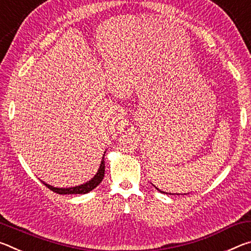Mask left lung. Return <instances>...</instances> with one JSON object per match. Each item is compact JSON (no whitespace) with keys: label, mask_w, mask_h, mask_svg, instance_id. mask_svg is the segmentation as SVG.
Here are the masks:
<instances>
[{"label":"left lung","mask_w":251,"mask_h":251,"mask_svg":"<svg viewBox=\"0 0 251 251\" xmlns=\"http://www.w3.org/2000/svg\"><path fill=\"white\" fill-rule=\"evenodd\" d=\"M154 187H156V186H154ZM156 189H157V190H159V192H160V193H163V194H168V195H175V194H172V193H165V192H163V190H160V189H158V188H157V187H156ZM177 195H180V194H177ZM184 195H187V194H184Z\"/></svg>","instance_id":"obj_1"}]
</instances>
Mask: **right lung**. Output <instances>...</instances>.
<instances>
[{"label": "right lung", "instance_id": "add662e5", "mask_svg": "<svg viewBox=\"0 0 251 251\" xmlns=\"http://www.w3.org/2000/svg\"><path fill=\"white\" fill-rule=\"evenodd\" d=\"M104 157L105 154L101 157V160H100V168L97 173L94 175V177L91 178L90 180L85 182V184L82 185H78V186H74V187H69V188H58V187H54V186H50L49 184H46L43 180H41L43 184L50 188V190H53L54 193H57L59 195H70V194H87L90 193L91 190H93L95 188V187L99 186L100 184V181L103 180L104 178V174H105V160H104Z\"/></svg>", "mask_w": 251, "mask_h": 251}]
</instances>
